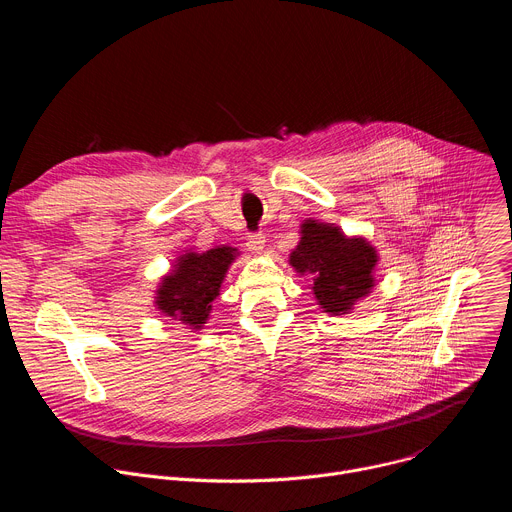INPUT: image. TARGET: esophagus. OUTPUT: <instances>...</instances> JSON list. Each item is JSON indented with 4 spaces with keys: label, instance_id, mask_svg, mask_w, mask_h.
Returning a JSON list of instances; mask_svg holds the SVG:
<instances>
[{
    "label": "esophagus",
    "instance_id": "34e87169",
    "mask_svg": "<svg viewBox=\"0 0 512 512\" xmlns=\"http://www.w3.org/2000/svg\"><path fill=\"white\" fill-rule=\"evenodd\" d=\"M265 237L263 235H251L249 239H247V249L251 251V253H255V255H261L263 253V249H265Z\"/></svg>",
    "mask_w": 512,
    "mask_h": 512
}]
</instances>
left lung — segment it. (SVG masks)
Segmentation results:
<instances>
[{"mask_svg":"<svg viewBox=\"0 0 512 512\" xmlns=\"http://www.w3.org/2000/svg\"><path fill=\"white\" fill-rule=\"evenodd\" d=\"M377 249L364 237H346L340 227L314 218L302 223L300 243L289 253V265L312 281L318 306L342 316L367 298L375 287Z\"/></svg>","mask_w":512,"mask_h":512,"instance_id":"left-lung-1","label":"left lung"}]
</instances>
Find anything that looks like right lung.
I'll return each mask as SVG.
<instances>
[{
    "mask_svg": "<svg viewBox=\"0 0 512 512\" xmlns=\"http://www.w3.org/2000/svg\"><path fill=\"white\" fill-rule=\"evenodd\" d=\"M237 257L239 251L229 245L202 253L184 251L156 289V308L164 316L180 320L186 328L200 330L212 312V302L221 296L218 291Z\"/></svg>",
    "mask_w": 512,
    "mask_h": 512,
    "instance_id": "1",
    "label": "right lung"
}]
</instances>
